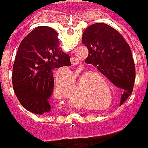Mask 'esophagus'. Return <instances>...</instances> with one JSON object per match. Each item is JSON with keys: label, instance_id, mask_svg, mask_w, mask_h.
<instances>
[{"label": "esophagus", "instance_id": "34e87169", "mask_svg": "<svg viewBox=\"0 0 148 148\" xmlns=\"http://www.w3.org/2000/svg\"><path fill=\"white\" fill-rule=\"evenodd\" d=\"M70 62H71L72 65H77V64L79 63V60L78 59L74 58V57H72V58L70 59Z\"/></svg>", "mask_w": 148, "mask_h": 148}]
</instances>
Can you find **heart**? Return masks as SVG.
Segmentation results:
<instances>
[{
  "mask_svg": "<svg viewBox=\"0 0 148 148\" xmlns=\"http://www.w3.org/2000/svg\"><path fill=\"white\" fill-rule=\"evenodd\" d=\"M88 74H93L98 75L99 78H101L105 82V84H108V79L105 78L103 73L99 71V70H93V71H90V72H87L84 74L82 75L80 80L84 81V78L86 77ZM105 93H103V89L102 88V84L100 82L99 79L96 78V77H92V80H91V84H90V88L88 91V97L89 99L93 100H100L102 99V97H104Z\"/></svg>",
  "mask_w": 148,
  "mask_h": 148,
  "instance_id": "b5f03b06",
  "label": "heart"
}]
</instances>
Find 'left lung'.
<instances>
[{
    "label": "left lung",
    "mask_w": 148,
    "mask_h": 148,
    "mask_svg": "<svg viewBox=\"0 0 148 148\" xmlns=\"http://www.w3.org/2000/svg\"><path fill=\"white\" fill-rule=\"evenodd\" d=\"M82 43L88 49L87 64H93L114 85L123 89L120 104L131 95L135 81V64L128 44L110 25L95 23L83 33Z\"/></svg>",
    "instance_id": "left-lung-1"
}]
</instances>
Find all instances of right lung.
<instances>
[{
  "label": "right lung",
  "mask_w": 148,
  "mask_h": 148,
  "mask_svg": "<svg viewBox=\"0 0 148 148\" xmlns=\"http://www.w3.org/2000/svg\"><path fill=\"white\" fill-rule=\"evenodd\" d=\"M57 36L50 27H36L23 39L16 53L13 88L21 104L33 113L52 112L53 71L71 64L69 55L60 48Z\"/></svg>",
  "instance_id": "obj_1"
}]
</instances>
